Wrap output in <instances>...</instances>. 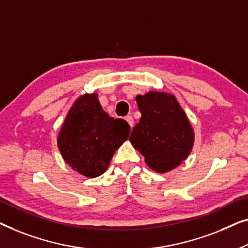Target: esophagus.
Here are the masks:
<instances>
[{"label": "esophagus", "mask_w": 248, "mask_h": 248, "mask_svg": "<svg viewBox=\"0 0 248 248\" xmlns=\"http://www.w3.org/2000/svg\"><path fill=\"white\" fill-rule=\"evenodd\" d=\"M124 119L129 124V125H130V127H132V124H134V119H132V117L131 116H127V117L124 118Z\"/></svg>", "instance_id": "34e87169"}]
</instances>
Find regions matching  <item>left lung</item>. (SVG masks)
<instances>
[{
  "label": "left lung",
  "mask_w": 248,
  "mask_h": 248,
  "mask_svg": "<svg viewBox=\"0 0 248 248\" xmlns=\"http://www.w3.org/2000/svg\"><path fill=\"white\" fill-rule=\"evenodd\" d=\"M136 101L141 118L129 140L152 170L165 173L175 169L189 156L194 141L186 112L169 93L148 92Z\"/></svg>",
  "instance_id": "obj_1"
}]
</instances>
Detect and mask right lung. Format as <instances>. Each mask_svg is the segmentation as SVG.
<instances>
[{
    "label": "right lung",
    "mask_w": 248,
    "mask_h": 248,
    "mask_svg": "<svg viewBox=\"0 0 248 248\" xmlns=\"http://www.w3.org/2000/svg\"><path fill=\"white\" fill-rule=\"evenodd\" d=\"M130 125L104 112L97 94H86L73 104L58 135L65 162L82 175L95 177L106 172L114 152L127 140Z\"/></svg>",
    "instance_id": "1"
}]
</instances>
